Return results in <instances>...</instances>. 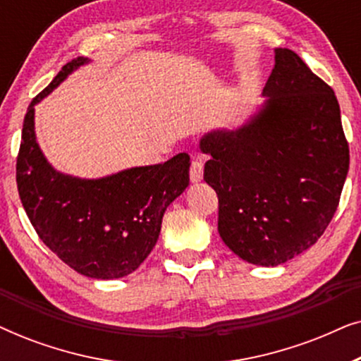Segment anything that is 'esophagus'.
Listing matches in <instances>:
<instances>
[{
	"label": "esophagus",
	"mask_w": 361,
	"mask_h": 361,
	"mask_svg": "<svg viewBox=\"0 0 361 361\" xmlns=\"http://www.w3.org/2000/svg\"><path fill=\"white\" fill-rule=\"evenodd\" d=\"M202 179H204V164H202V161H194L190 166V182L197 184Z\"/></svg>",
	"instance_id": "1"
}]
</instances>
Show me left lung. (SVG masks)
Wrapping results in <instances>:
<instances>
[{
  "mask_svg": "<svg viewBox=\"0 0 361 361\" xmlns=\"http://www.w3.org/2000/svg\"><path fill=\"white\" fill-rule=\"evenodd\" d=\"M266 100L236 128L200 137L219 233L246 263L278 266L310 248L337 210L350 154L337 97L298 54L274 49Z\"/></svg>",
  "mask_w": 361,
  "mask_h": 361,
  "instance_id": "obj_1",
  "label": "left lung"
}]
</instances>
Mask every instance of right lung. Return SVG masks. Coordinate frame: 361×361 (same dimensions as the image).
Returning a JSON list of instances; mask_svg holds the SVG:
<instances>
[{
    "mask_svg": "<svg viewBox=\"0 0 361 361\" xmlns=\"http://www.w3.org/2000/svg\"><path fill=\"white\" fill-rule=\"evenodd\" d=\"M92 61L77 57L27 108L16 180L23 207L39 238L63 263L87 278L118 279L140 268L154 248L167 207L189 185L190 157L128 167L85 179L57 171L36 137V105Z\"/></svg>",
    "mask_w": 361,
    "mask_h": 361,
    "instance_id": "right-lung-1",
    "label": "right lung"
}]
</instances>
